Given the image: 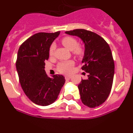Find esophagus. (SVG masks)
Returning <instances> with one entry per match:
<instances>
[{
  "mask_svg": "<svg viewBox=\"0 0 133 133\" xmlns=\"http://www.w3.org/2000/svg\"><path fill=\"white\" fill-rule=\"evenodd\" d=\"M72 76H65V79L66 80H69L70 78H71Z\"/></svg>",
  "mask_w": 133,
  "mask_h": 133,
  "instance_id": "34e87169",
  "label": "esophagus"
}]
</instances>
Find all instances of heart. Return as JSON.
<instances>
[{
    "mask_svg": "<svg viewBox=\"0 0 133 133\" xmlns=\"http://www.w3.org/2000/svg\"><path fill=\"white\" fill-rule=\"evenodd\" d=\"M61 43L66 48L72 50V54L75 56L79 57L84 53V49L83 48V46L79 45L77 40L73 37L65 36L62 38ZM55 48H56V46L54 43L50 44V47H49V55L50 56L53 55ZM75 64V63L73 61H62V62H60L57 65V70L61 73L70 74L72 72Z\"/></svg>",
    "mask_w": 133,
    "mask_h": 133,
    "instance_id": "b5f03b06",
    "label": "heart"
}]
</instances>
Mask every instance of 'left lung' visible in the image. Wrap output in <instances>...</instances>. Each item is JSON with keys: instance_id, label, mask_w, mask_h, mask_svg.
<instances>
[{"instance_id": "1", "label": "left lung", "mask_w": 133, "mask_h": 133, "mask_svg": "<svg viewBox=\"0 0 133 133\" xmlns=\"http://www.w3.org/2000/svg\"><path fill=\"white\" fill-rule=\"evenodd\" d=\"M66 33L77 36L85 46L82 70L88 78L78 86L81 101L90 108L100 106L109 97L113 83L115 63L109 44L101 36L85 29H75Z\"/></svg>"}]
</instances>
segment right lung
Segmentation results:
<instances>
[{
  "label": "right lung",
  "instance_id": "obj_1",
  "mask_svg": "<svg viewBox=\"0 0 133 133\" xmlns=\"http://www.w3.org/2000/svg\"><path fill=\"white\" fill-rule=\"evenodd\" d=\"M60 31L38 32L26 40L18 49L16 67L23 91L31 101L47 106L55 101L65 83L63 75L49 77L44 70L49 47Z\"/></svg>",
  "mask_w": 133,
  "mask_h": 133
}]
</instances>
